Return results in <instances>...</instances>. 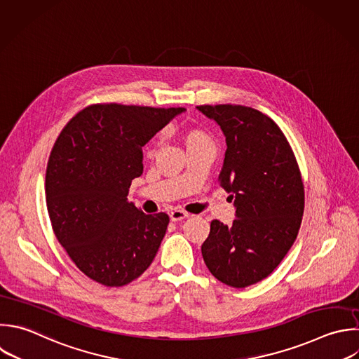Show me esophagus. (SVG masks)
Here are the masks:
<instances>
[{
  "label": "esophagus",
  "mask_w": 359,
  "mask_h": 359,
  "mask_svg": "<svg viewBox=\"0 0 359 359\" xmlns=\"http://www.w3.org/2000/svg\"><path fill=\"white\" fill-rule=\"evenodd\" d=\"M189 217V213L185 212V210H181V209H174L171 213H170V219L172 222H180L182 219H187Z\"/></svg>",
  "instance_id": "obj_1"
}]
</instances>
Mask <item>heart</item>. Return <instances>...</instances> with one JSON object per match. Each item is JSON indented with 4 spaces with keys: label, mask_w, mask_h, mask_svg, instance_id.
<instances>
[{
    "label": "heart",
    "mask_w": 359,
    "mask_h": 359,
    "mask_svg": "<svg viewBox=\"0 0 359 359\" xmlns=\"http://www.w3.org/2000/svg\"><path fill=\"white\" fill-rule=\"evenodd\" d=\"M202 140H209V139L203 133H198V132H194L188 136V144L194 142H202Z\"/></svg>",
    "instance_id": "1"
}]
</instances>
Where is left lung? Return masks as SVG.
<instances>
[{"label":"left lung","instance_id":"obj_1","mask_svg":"<svg viewBox=\"0 0 359 359\" xmlns=\"http://www.w3.org/2000/svg\"><path fill=\"white\" fill-rule=\"evenodd\" d=\"M226 136L220 185L234 198L236 219L210 222L202 255L210 273L233 287L266 278L290 250L304 210L293 150L279 126L243 105H201Z\"/></svg>","mask_w":359,"mask_h":359}]
</instances>
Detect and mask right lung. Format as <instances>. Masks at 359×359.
<instances>
[{"label": "right lung", "instance_id": "add662e5", "mask_svg": "<svg viewBox=\"0 0 359 359\" xmlns=\"http://www.w3.org/2000/svg\"><path fill=\"white\" fill-rule=\"evenodd\" d=\"M184 111L95 104L60 132L46 170V205L59 243L90 279L123 286L153 262L170 217L143 213L128 194L143 174L142 147Z\"/></svg>", "mask_w": 359, "mask_h": 359}]
</instances>
